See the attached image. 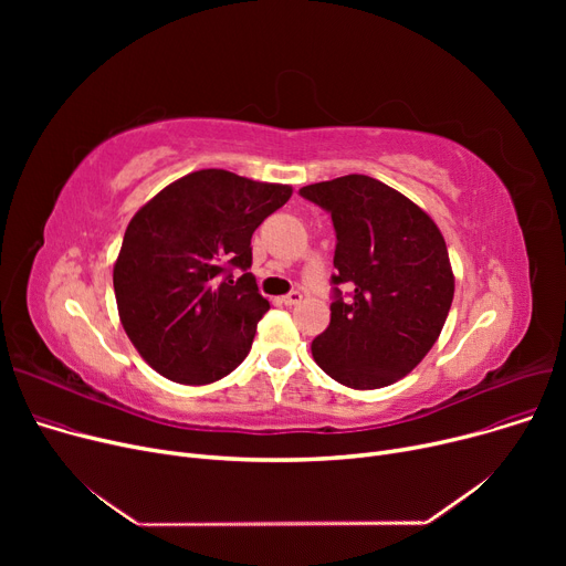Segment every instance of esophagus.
Wrapping results in <instances>:
<instances>
[{"label": "esophagus", "mask_w": 566, "mask_h": 566, "mask_svg": "<svg viewBox=\"0 0 566 566\" xmlns=\"http://www.w3.org/2000/svg\"><path fill=\"white\" fill-rule=\"evenodd\" d=\"M303 301V295L298 293V291H293V293H289V295H284L282 298V303L286 305V307H293V305H298Z\"/></svg>", "instance_id": "1"}]
</instances>
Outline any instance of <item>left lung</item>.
<instances>
[{"mask_svg":"<svg viewBox=\"0 0 566 566\" xmlns=\"http://www.w3.org/2000/svg\"><path fill=\"white\" fill-rule=\"evenodd\" d=\"M331 213L337 248L331 325L314 363L353 390L392 385L431 350L454 301V273L438 224L399 190L365 174L301 188Z\"/></svg>","mask_w":566,"mask_h":566,"instance_id":"8db88e82","label":"left lung"}]
</instances>
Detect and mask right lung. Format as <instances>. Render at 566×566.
<instances>
[{"mask_svg": "<svg viewBox=\"0 0 566 566\" xmlns=\"http://www.w3.org/2000/svg\"><path fill=\"white\" fill-rule=\"evenodd\" d=\"M291 195V186L199 169L133 216L114 261V295L128 339L160 376L208 385L245 360L271 310L248 273L250 241ZM231 266L244 275L233 281Z\"/></svg>", "mask_w": 566, "mask_h": 566, "instance_id": "obj_1", "label": "right lung"}]
</instances>
